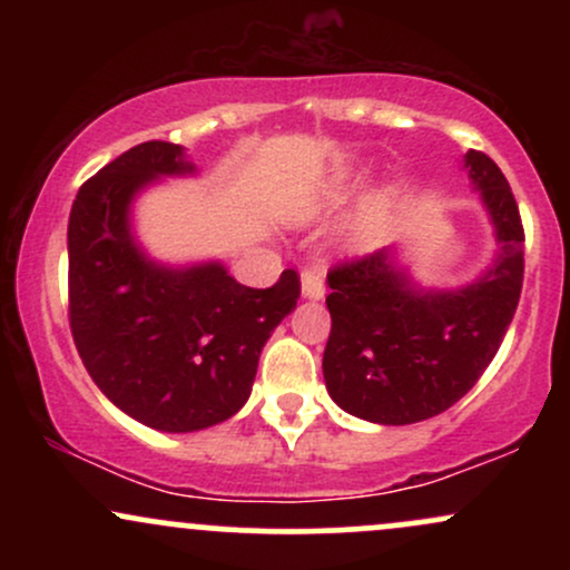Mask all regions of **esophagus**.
<instances>
[{
  "instance_id": "esophagus-1",
  "label": "esophagus",
  "mask_w": 570,
  "mask_h": 570,
  "mask_svg": "<svg viewBox=\"0 0 570 570\" xmlns=\"http://www.w3.org/2000/svg\"><path fill=\"white\" fill-rule=\"evenodd\" d=\"M299 284H303V297L305 299H322L324 297L322 271H305L303 276H299Z\"/></svg>"
}]
</instances>
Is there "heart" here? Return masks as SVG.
<instances>
[{"mask_svg": "<svg viewBox=\"0 0 570 570\" xmlns=\"http://www.w3.org/2000/svg\"><path fill=\"white\" fill-rule=\"evenodd\" d=\"M345 198H348V187L345 185H332L326 187L318 198H313L311 203H305V206L297 208V217H313V214H322L326 212V208H335L337 203H343Z\"/></svg>", "mask_w": 570, "mask_h": 570, "instance_id": "1", "label": "heart"}]
</instances>
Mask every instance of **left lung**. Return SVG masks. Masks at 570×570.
<instances>
[{
  "instance_id": "obj_1",
  "label": "left lung",
  "mask_w": 570,
  "mask_h": 570,
  "mask_svg": "<svg viewBox=\"0 0 570 570\" xmlns=\"http://www.w3.org/2000/svg\"><path fill=\"white\" fill-rule=\"evenodd\" d=\"M493 238V263L455 289L421 286L385 246L326 276L332 332L324 383L340 410L381 423L426 421L469 394L493 362L522 289L520 212L507 176L488 155H463Z\"/></svg>"
}]
</instances>
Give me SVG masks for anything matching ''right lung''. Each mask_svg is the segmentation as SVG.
<instances>
[{
	"mask_svg": "<svg viewBox=\"0 0 570 570\" xmlns=\"http://www.w3.org/2000/svg\"><path fill=\"white\" fill-rule=\"evenodd\" d=\"M195 171L179 144H136L80 187L67 233L69 324L85 370L115 407L168 434L244 407L267 337L299 297L294 271L252 289L219 259L168 265L141 246L136 198Z\"/></svg>",
	"mask_w": 570,
	"mask_h": 570,
	"instance_id": "right-lung-1",
	"label": "right lung"
}]
</instances>
